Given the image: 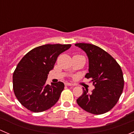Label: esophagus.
<instances>
[{"label": "esophagus", "mask_w": 134, "mask_h": 134, "mask_svg": "<svg viewBox=\"0 0 134 134\" xmlns=\"http://www.w3.org/2000/svg\"><path fill=\"white\" fill-rule=\"evenodd\" d=\"M65 85L67 86H74L73 84H72V83H69V82H65Z\"/></svg>", "instance_id": "esophagus-1"}]
</instances>
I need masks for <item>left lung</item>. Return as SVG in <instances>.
Returning <instances> with one entry per match:
<instances>
[{
  "mask_svg": "<svg viewBox=\"0 0 134 134\" xmlns=\"http://www.w3.org/2000/svg\"><path fill=\"white\" fill-rule=\"evenodd\" d=\"M76 47L86 52L89 58V72L94 89L91 93L83 88V94L76 100L80 107L89 113L100 115L111 110L118 102L124 88L121 66L107 52L90 43H80Z\"/></svg>",
  "mask_w": 134,
  "mask_h": 134,
  "instance_id": "1",
  "label": "left lung"
}]
</instances>
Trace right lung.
Listing matches in <instances>:
<instances>
[{
    "label": "right lung",
    "mask_w": 134,
    "mask_h": 134,
    "mask_svg": "<svg viewBox=\"0 0 134 134\" xmlns=\"http://www.w3.org/2000/svg\"><path fill=\"white\" fill-rule=\"evenodd\" d=\"M71 44H47L31 50L17 64L13 74V89L19 102L35 113L47 110L59 100L64 89L62 82L46 83L57 58Z\"/></svg>",
    "instance_id": "right-lung-1"
}]
</instances>
